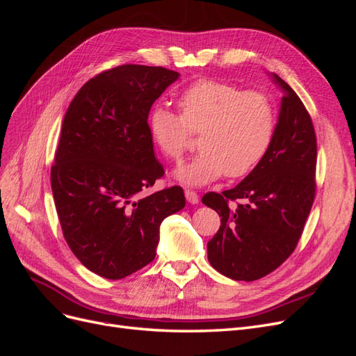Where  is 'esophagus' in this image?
Returning <instances> with one entry per match:
<instances>
[{"mask_svg":"<svg viewBox=\"0 0 356 356\" xmlns=\"http://www.w3.org/2000/svg\"><path fill=\"white\" fill-rule=\"evenodd\" d=\"M186 199H187V202H188V203H191V204H196V203H199V196H197V193H196V191H193V190H186Z\"/></svg>","mask_w":356,"mask_h":356,"instance_id":"esophagus-1","label":"esophagus"}]
</instances>
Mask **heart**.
Wrapping results in <instances>:
<instances>
[{
	"label": "heart",
	"mask_w": 356,
	"mask_h": 356,
	"mask_svg": "<svg viewBox=\"0 0 356 356\" xmlns=\"http://www.w3.org/2000/svg\"><path fill=\"white\" fill-rule=\"evenodd\" d=\"M178 105L181 115L163 105L154 106L148 127L154 144L170 160L184 154L190 131H200L202 153L174 172L182 184H208L224 172L230 178L243 177L260 163L272 143L275 106L261 92L199 80L181 92Z\"/></svg>",
	"instance_id": "heart-1"
}]
</instances>
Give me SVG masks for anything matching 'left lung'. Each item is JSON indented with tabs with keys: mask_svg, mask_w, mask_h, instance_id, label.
<instances>
[{
	"mask_svg": "<svg viewBox=\"0 0 356 356\" xmlns=\"http://www.w3.org/2000/svg\"><path fill=\"white\" fill-rule=\"evenodd\" d=\"M270 79L284 96L264 157L232 190L202 197L221 217L208 260L234 281H257L293 254L315 199L314 124L297 93L279 75Z\"/></svg>",
	"mask_w": 356,
	"mask_h": 356,
	"instance_id": "left-lung-1",
	"label": "left lung"
}]
</instances>
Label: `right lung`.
Instances as JSON below:
<instances>
[{
    "mask_svg": "<svg viewBox=\"0 0 356 356\" xmlns=\"http://www.w3.org/2000/svg\"><path fill=\"white\" fill-rule=\"evenodd\" d=\"M178 79L163 67L104 71L83 86L63 117L53 199L71 251L102 277L122 279L152 263L161 221L186 207L178 186L139 197L165 174L148 113Z\"/></svg>",
    "mask_w": 356,
    "mask_h": 356,
    "instance_id": "1",
    "label": "right lung"
}]
</instances>
